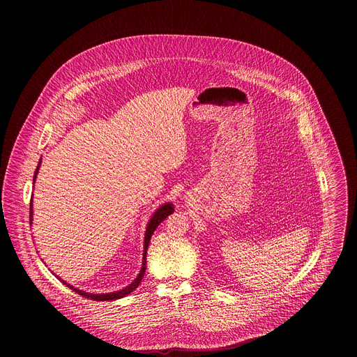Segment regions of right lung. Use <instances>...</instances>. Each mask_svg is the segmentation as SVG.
I'll return each instance as SVG.
<instances>
[{"label":"right lung","mask_w":357,"mask_h":357,"mask_svg":"<svg viewBox=\"0 0 357 357\" xmlns=\"http://www.w3.org/2000/svg\"><path fill=\"white\" fill-rule=\"evenodd\" d=\"M40 165H41V160L38 162V166H37V169H36V173H34V178H33V181H36V177H37V173H38V169H40ZM174 211V208H173V204H163V206H160L156 211H155V214L153 215V218L150 220V222H149V227H147V231H146V238H144V253H143V266H142V271H140V273H139V276L128 286V287H125V289H122V290H119V291H115V293H108V294H89V293H86V291H82V290H78V289H75V287H73V286H70V284H67L64 280H61L67 287H70L73 291H75V293H78L79 296H82V297H85V298H91V300H93V301H112V300H119V298H123L125 296H128V294H130L133 290H136L137 287H139V284H140V282H142V279H143V276H144V272H146V264H147V261H146V258H147V250H149V245H150V239H151V236H153V231L156 229V227L169 215V214H172ZM31 214H33V208H31V202H30V224H31Z\"/></svg>","instance_id":"1"}]
</instances>
